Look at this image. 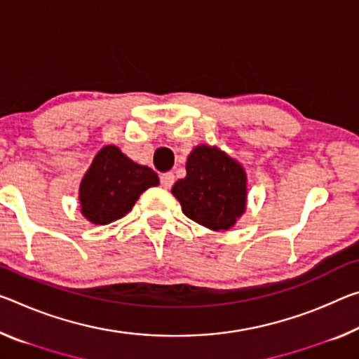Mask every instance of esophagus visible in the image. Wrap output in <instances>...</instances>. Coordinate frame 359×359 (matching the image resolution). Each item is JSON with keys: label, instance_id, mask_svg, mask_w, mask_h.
<instances>
[{"label": "esophagus", "instance_id": "esophagus-1", "mask_svg": "<svg viewBox=\"0 0 359 359\" xmlns=\"http://www.w3.org/2000/svg\"><path fill=\"white\" fill-rule=\"evenodd\" d=\"M161 185L164 187V189H170L174 184V174L172 172H166V174H161Z\"/></svg>", "mask_w": 359, "mask_h": 359}]
</instances>
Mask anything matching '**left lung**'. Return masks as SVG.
<instances>
[{
    "instance_id": "obj_1",
    "label": "left lung",
    "mask_w": 359,
    "mask_h": 359,
    "mask_svg": "<svg viewBox=\"0 0 359 359\" xmlns=\"http://www.w3.org/2000/svg\"><path fill=\"white\" fill-rule=\"evenodd\" d=\"M187 175L172 187L187 217L214 231L229 230L246 210V170L217 147L198 145L187 158Z\"/></svg>"
}]
</instances>
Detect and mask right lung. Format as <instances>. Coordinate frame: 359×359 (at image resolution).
Here are the masks:
<instances>
[{
  "label": "right lung",
  "mask_w": 359,
  "mask_h": 359,
  "mask_svg": "<svg viewBox=\"0 0 359 359\" xmlns=\"http://www.w3.org/2000/svg\"><path fill=\"white\" fill-rule=\"evenodd\" d=\"M156 185L155 170L134 163L118 147L107 145L95 155L79 184L81 214L90 224H111L133 209L142 193Z\"/></svg>",
  "instance_id": "1"
}]
</instances>
